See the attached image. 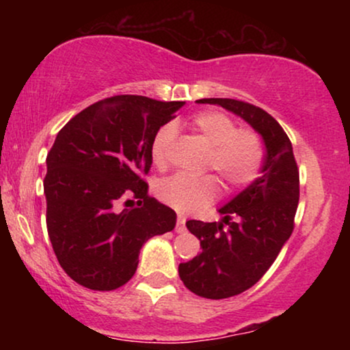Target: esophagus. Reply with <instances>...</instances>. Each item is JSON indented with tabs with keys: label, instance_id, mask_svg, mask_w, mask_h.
I'll return each instance as SVG.
<instances>
[{
	"label": "esophagus",
	"instance_id": "1",
	"mask_svg": "<svg viewBox=\"0 0 350 350\" xmlns=\"http://www.w3.org/2000/svg\"><path fill=\"white\" fill-rule=\"evenodd\" d=\"M184 224H186V217L179 215L178 217V224H176V232H178V234H183V232H186V226H184Z\"/></svg>",
	"mask_w": 350,
	"mask_h": 350
}]
</instances>
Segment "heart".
I'll use <instances>...</instances> for the list:
<instances>
[{"label":"heart","mask_w":350,"mask_h":350,"mask_svg":"<svg viewBox=\"0 0 350 350\" xmlns=\"http://www.w3.org/2000/svg\"><path fill=\"white\" fill-rule=\"evenodd\" d=\"M191 124L211 146L207 167L222 176L232 189L245 187L258 178L263 164V146L260 136L250 128H237L232 116L219 110L199 111ZM178 136L176 123H166L156 131L151 142V158L156 167L170 164V150ZM220 184L214 174H174L156 187L158 198L176 211L194 212L207 207L219 196Z\"/></svg>","instance_id":"obj_1"}]
</instances>
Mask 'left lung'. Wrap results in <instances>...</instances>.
Listing matches in <instances>:
<instances>
[{"label":"left lung","instance_id":"8db88e82","mask_svg":"<svg viewBox=\"0 0 350 350\" xmlns=\"http://www.w3.org/2000/svg\"><path fill=\"white\" fill-rule=\"evenodd\" d=\"M245 120L262 136L267 154L262 174L220 207V222L187 220L202 252L179 265L187 290L208 299H224L252 288L276 260L295 228L299 172L293 146L280 123L262 108L234 98H202Z\"/></svg>","mask_w":350,"mask_h":350}]
</instances>
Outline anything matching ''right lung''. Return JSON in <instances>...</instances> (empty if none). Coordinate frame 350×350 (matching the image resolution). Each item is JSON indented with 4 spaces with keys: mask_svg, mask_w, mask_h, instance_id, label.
Segmentation results:
<instances>
[{
    "mask_svg": "<svg viewBox=\"0 0 350 350\" xmlns=\"http://www.w3.org/2000/svg\"><path fill=\"white\" fill-rule=\"evenodd\" d=\"M183 105L116 95L57 133L46 159V222L60 267L75 283L95 291L123 286L143 245L174 228L176 212L148 196L142 174L151 167L152 136ZM124 197L136 198L137 207L118 211Z\"/></svg>",
    "mask_w": 350,
    "mask_h": 350,
    "instance_id": "add662e5",
    "label": "right lung"
}]
</instances>
